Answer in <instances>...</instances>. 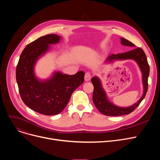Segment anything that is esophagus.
<instances>
[{
    "label": "esophagus",
    "instance_id": "esophagus-1",
    "mask_svg": "<svg viewBox=\"0 0 160 160\" xmlns=\"http://www.w3.org/2000/svg\"><path fill=\"white\" fill-rule=\"evenodd\" d=\"M91 78V73L89 72H87L86 74H85V80L86 81H89L90 80Z\"/></svg>",
    "mask_w": 160,
    "mask_h": 160
}]
</instances>
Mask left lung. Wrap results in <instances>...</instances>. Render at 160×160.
<instances>
[{
	"label": "left lung",
	"instance_id": "left-lung-1",
	"mask_svg": "<svg viewBox=\"0 0 160 160\" xmlns=\"http://www.w3.org/2000/svg\"><path fill=\"white\" fill-rule=\"evenodd\" d=\"M121 44L123 45L132 47H135V45L133 44L132 42L123 38H121ZM128 59L135 60L140 67V69L142 72V84H143L144 88L143 93H142L141 98L138 101L131 106L127 108L117 106L111 103L110 102H109L105 91L102 87L101 83H100L98 78L96 77L92 78L91 82L94 86L93 101L95 106L98 109V110L103 115L107 116H120L123 115H128L132 112L139 105V104L141 103L142 99L145 98L147 94L148 89V78L150 72V68L147 62L146 54L142 48L139 47L137 48H133L127 52L120 53L117 54H111L106 59V62H112L117 60H128Z\"/></svg>",
	"mask_w": 160,
	"mask_h": 160
}]
</instances>
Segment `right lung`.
<instances>
[{"label":"right lung","mask_w":160,"mask_h":160,"mask_svg":"<svg viewBox=\"0 0 160 160\" xmlns=\"http://www.w3.org/2000/svg\"><path fill=\"white\" fill-rule=\"evenodd\" d=\"M60 37L48 34L29 43L22 52L16 68V80L24 103L32 110L46 115L61 113L73 91L84 80V72L74 75L55 72L45 81L38 80L33 72L38 59L47 52L49 45L58 43Z\"/></svg>","instance_id":"obj_1"}]
</instances>
